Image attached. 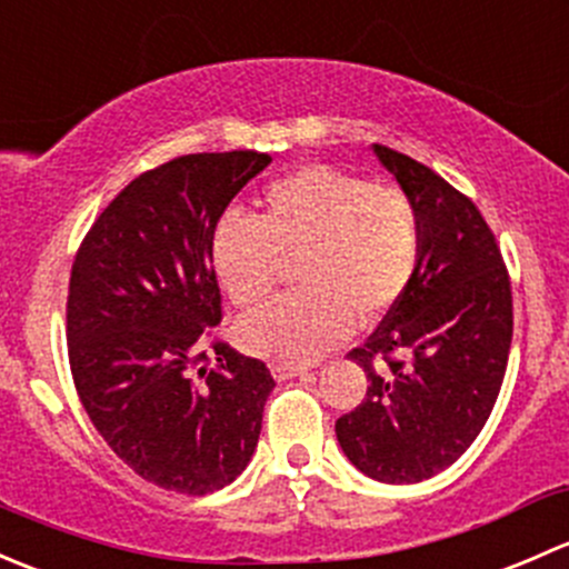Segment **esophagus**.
<instances>
[{"instance_id": "1", "label": "esophagus", "mask_w": 569, "mask_h": 569, "mask_svg": "<svg viewBox=\"0 0 569 569\" xmlns=\"http://www.w3.org/2000/svg\"><path fill=\"white\" fill-rule=\"evenodd\" d=\"M272 375L283 382V380H291V377L308 375V369L306 366H295V363H272Z\"/></svg>"}]
</instances>
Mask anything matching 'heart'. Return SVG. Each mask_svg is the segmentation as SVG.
<instances>
[{
    "mask_svg": "<svg viewBox=\"0 0 569 569\" xmlns=\"http://www.w3.org/2000/svg\"><path fill=\"white\" fill-rule=\"evenodd\" d=\"M421 211L407 192L343 170L302 168L263 192L258 217L226 214L211 239V267L233 306H261L300 261L302 291L239 325L252 355L311 363L352 332L355 317H386L421 261Z\"/></svg>",
    "mask_w": 569,
    "mask_h": 569,
    "instance_id": "obj_1",
    "label": "heart"
}]
</instances>
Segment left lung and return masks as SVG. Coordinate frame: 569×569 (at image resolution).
<instances>
[{
	"mask_svg": "<svg viewBox=\"0 0 569 569\" xmlns=\"http://www.w3.org/2000/svg\"><path fill=\"white\" fill-rule=\"evenodd\" d=\"M375 153L421 211V261L405 297L349 352L369 388L336 435L366 476L416 485L460 460L496 407L512 347V283L468 194L393 148Z\"/></svg>",
	"mask_w": 569,
	"mask_h": 569,
	"instance_id": "1",
	"label": "left lung"
}]
</instances>
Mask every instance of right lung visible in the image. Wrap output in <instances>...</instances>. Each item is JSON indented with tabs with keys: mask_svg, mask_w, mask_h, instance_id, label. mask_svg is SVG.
Masks as SVG:
<instances>
[{
	"mask_svg": "<svg viewBox=\"0 0 569 569\" xmlns=\"http://www.w3.org/2000/svg\"><path fill=\"white\" fill-rule=\"evenodd\" d=\"M269 153H187L137 176L71 267L68 363L109 449L162 490L206 496L248 468L274 380L214 327L211 239Z\"/></svg>",
	"mask_w": 569,
	"mask_h": 569,
	"instance_id": "obj_1",
	"label": "right lung"
}]
</instances>
